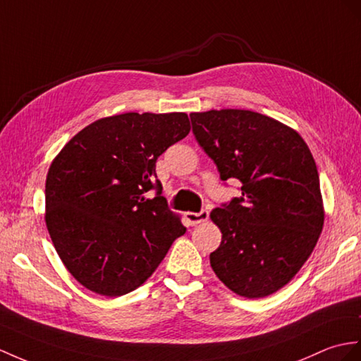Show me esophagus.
I'll return each instance as SVG.
<instances>
[{"label": "esophagus", "mask_w": 361, "mask_h": 361, "mask_svg": "<svg viewBox=\"0 0 361 361\" xmlns=\"http://www.w3.org/2000/svg\"><path fill=\"white\" fill-rule=\"evenodd\" d=\"M208 216H209V213H208V209L205 208V209H200L199 213H187L185 219H187V222L190 225H197L200 222H205Z\"/></svg>", "instance_id": "34e87169"}]
</instances>
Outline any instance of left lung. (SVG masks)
Masks as SVG:
<instances>
[{
  "mask_svg": "<svg viewBox=\"0 0 361 361\" xmlns=\"http://www.w3.org/2000/svg\"><path fill=\"white\" fill-rule=\"evenodd\" d=\"M190 118L221 179L242 182V196L209 214L222 231L211 268L235 294L267 297L297 274L320 237L317 165L297 131L265 114L226 109Z\"/></svg>",
  "mask_w": 361,
  "mask_h": 361,
  "instance_id": "8db88e82",
  "label": "left lung"
}]
</instances>
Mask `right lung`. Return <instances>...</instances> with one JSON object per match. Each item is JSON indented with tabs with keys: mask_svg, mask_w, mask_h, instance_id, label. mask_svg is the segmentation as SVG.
<instances>
[{
	"mask_svg": "<svg viewBox=\"0 0 361 361\" xmlns=\"http://www.w3.org/2000/svg\"><path fill=\"white\" fill-rule=\"evenodd\" d=\"M190 128L185 113L116 114L82 128L51 162L46 225L87 289L107 297L135 291L185 234L162 196L156 161Z\"/></svg>",
	"mask_w": 361,
	"mask_h": 361,
	"instance_id": "add662e5",
	"label": "right lung"
}]
</instances>
